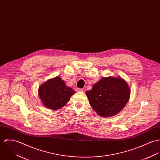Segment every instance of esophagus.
<instances>
[{
  "instance_id": "34e87169",
  "label": "esophagus",
  "mask_w": 160,
  "mask_h": 160,
  "mask_svg": "<svg viewBox=\"0 0 160 160\" xmlns=\"http://www.w3.org/2000/svg\"><path fill=\"white\" fill-rule=\"evenodd\" d=\"M75 91H77V92H78V91H82L83 89L81 88H75Z\"/></svg>"
}]
</instances>
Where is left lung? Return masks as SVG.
I'll use <instances>...</instances> for the list:
<instances>
[{
  "instance_id": "obj_1",
  "label": "left lung",
  "mask_w": 160,
  "mask_h": 160,
  "mask_svg": "<svg viewBox=\"0 0 160 160\" xmlns=\"http://www.w3.org/2000/svg\"><path fill=\"white\" fill-rule=\"evenodd\" d=\"M86 94L93 110L101 117H108L124 108L129 99L130 89L122 78L104 77Z\"/></svg>"
}]
</instances>
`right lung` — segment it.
<instances>
[{"mask_svg": "<svg viewBox=\"0 0 160 160\" xmlns=\"http://www.w3.org/2000/svg\"><path fill=\"white\" fill-rule=\"evenodd\" d=\"M75 91L66 87L59 77L50 79L42 84L38 89V95L44 106L52 110H58L65 106Z\"/></svg>", "mask_w": 160, "mask_h": 160, "instance_id": "right-lung-1", "label": "right lung"}]
</instances>
